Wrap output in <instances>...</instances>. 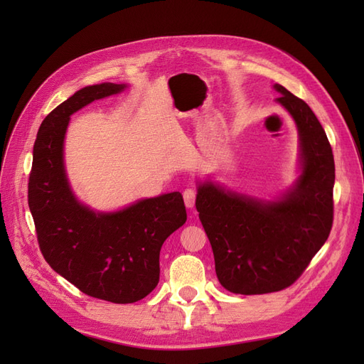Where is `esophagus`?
<instances>
[{
    "mask_svg": "<svg viewBox=\"0 0 364 364\" xmlns=\"http://www.w3.org/2000/svg\"><path fill=\"white\" fill-rule=\"evenodd\" d=\"M183 202H185V206L188 209H193L194 208V203H196V191L188 188L183 191Z\"/></svg>",
    "mask_w": 364,
    "mask_h": 364,
    "instance_id": "34e87169",
    "label": "esophagus"
}]
</instances>
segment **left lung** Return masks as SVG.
Returning a JSON list of instances; mask_svg holds the SVG:
<instances>
[{"label": "left lung", "instance_id": "8db88e82", "mask_svg": "<svg viewBox=\"0 0 364 364\" xmlns=\"http://www.w3.org/2000/svg\"><path fill=\"white\" fill-rule=\"evenodd\" d=\"M299 136L297 178L278 197L226 190L197 181L196 208L211 243L220 284L235 294L291 285L321 250L333 226L334 156L322 124L304 100L274 83Z\"/></svg>", "mask_w": 364, "mask_h": 364}]
</instances>
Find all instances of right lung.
Instances as JSON below:
<instances>
[{
  "label": "right lung",
  "mask_w": 364,
  "mask_h": 364,
  "mask_svg": "<svg viewBox=\"0 0 364 364\" xmlns=\"http://www.w3.org/2000/svg\"><path fill=\"white\" fill-rule=\"evenodd\" d=\"M127 83L85 86L42 121L33 147L28 208L39 247L51 269L87 296L136 302L159 282V252L186 222L179 191L139 199L117 211H97L74 194L65 168L71 115Z\"/></svg>",
  "instance_id": "add662e5"
}]
</instances>
